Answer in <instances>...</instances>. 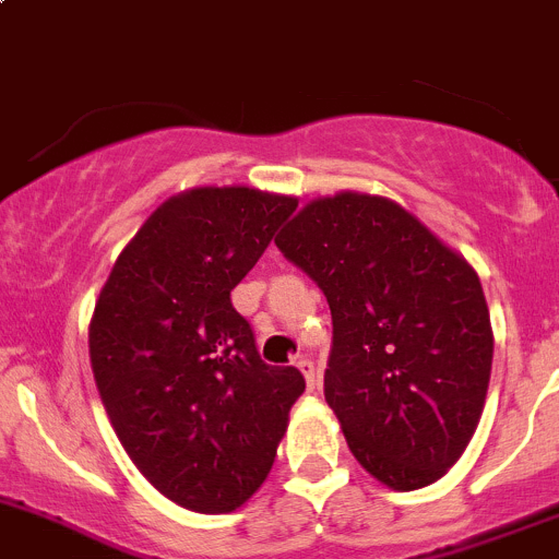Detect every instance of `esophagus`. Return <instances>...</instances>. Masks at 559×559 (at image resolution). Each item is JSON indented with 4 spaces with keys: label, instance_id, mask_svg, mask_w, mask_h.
I'll return each mask as SVG.
<instances>
[{
    "label": "esophagus",
    "instance_id": "esophagus-1",
    "mask_svg": "<svg viewBox=\"0 0 559 559\" xmlns=\"http://www.w3.org/2000/svg\"><path fill=\"white\" fill-rule=\"evenodd\" d=\"M296 366L301 368L304 379H307V390H314V384H318V373H314V364H312V360L301 358Z\"/></svg>",
    "mask_w": 559,
    "mask_h": 559
}]
</instances>
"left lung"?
Instances as JSON below:
<instances>
[{
  "instance_id": "1",
  "label": "left lung",
  "mask_w": 559,
  "mask_h": 559,
  "mask_svg": "<svg viewBox=\"0 0 559 559\" xmlns=\"http://www.w3.org/2000/svg\"><path fill=\"white\" fill-rule=\"evenodd\" d=\"M325 293V401L349 452L390 490L439 481L468 447L492 371L476 269L399 201L320 195L274 239Z\"/></svg>"
}]
</instances>
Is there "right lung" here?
<instances>
[{"label": "right lung", "instance_id": "obj_1", "mask_svg": "<svg viewBox=\"0 0 559 559\" xmlns=\"http://www.w3.org/2000/svg\"><path fill=\"white\" fill-rule=\"evenodd\" d=\"M296 204L247 186L171 195L96 298L88 355L109 425L140 474L182 509H239L266 481L307 388L298 368L263 364L231 307Z\"/></svg>", "mask_w": 559, "mask_h": 559}]
</instances>
